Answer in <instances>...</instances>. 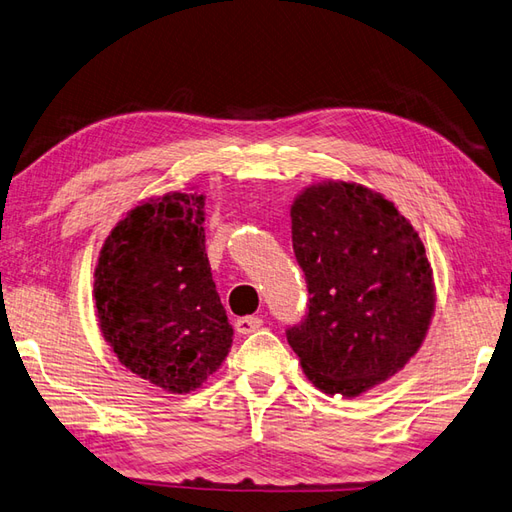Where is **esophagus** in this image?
I'll return each mask as SVG.
<instances>
[{
  "label": "esophagus",
  "mask_w": 512,
  "mask_h": 512,
  "mask_svg": "<svg viewBox=\"0 0 512 512\" xmlns=\"http://www.w3.org/2000/svg\"><path fill=\"white\" fill-rule=\"evenodd\" d=\"M260 326H263V320H260V317H256V315L238 317V320L234 322V328H236V333H238V335H249V333H254V331H258Z\"/></svg>",
  "instance_id": "esophagus-1"
}]
</instances>
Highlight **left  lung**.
Returning a JSON list of instances; mask_svg holds the SVG:
<instances>
[{
	"label": "left lung",
	"instance_id": "left-lung-1",
	"mask_svg": "<svg viewBox=\"0 0 512 512\" xmlns=\"http://www.w3.org/2000/svg\"><path fill=\"white\" fill-rule=\"evenodd\" d=\"M291 238L311 298L287 339L306 377L348 399L392 379L423 346L436 309L412 223L381 192L328 179L293 199Z\"/></svg>",
	"mask_w": 512,
	"mask_h": 512
}]
</instances>
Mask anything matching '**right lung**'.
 I'll return each instance as SVG.
<instances>
[{
    "instance_id": "add662e5",
    "label": "right lung",
    "mask_w": 512,
    "mask_h": 512,
    "mask_svg": "<svg viewBox=\"0 0 512 512\" xmlns=\"http://www.w3.org/2000/svg\"><path fill=\"white\" fill-rule=\"evenodd\" d=\"M206 195L140 201L105 238L94 271L100 333L124 368L168 394L201 388L234 328L206 254Z\"/></svg>"
}]
</instances>
